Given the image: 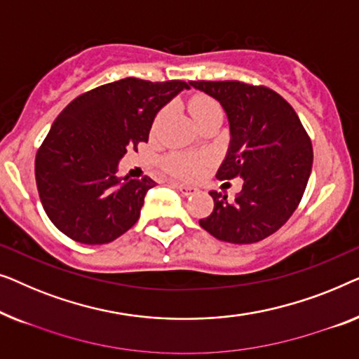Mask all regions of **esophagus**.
<instances>
[{
  "mask_svg": "<svg viewBox=\"0 0 359 359\" xmlns=\"http://www.w3.org/2000/svg\"><path fill=\"white\" fill-rule=\"evenodd\" d=\"M174 185H175V189H179V190H180L182 194H184V195H194L195 191H196L195 187H191V185L179 184V182H174Z\"/></svg>",
  "mask_w": 359,
  "mask_h": 359,
  "instance_id": "1",
  "label": "esophagus"
}]
</instances>
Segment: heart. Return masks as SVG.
I'll return each mask as SVG.
<instances>
[{
  "label": "heart",
  "mask_w": 359,
  "mask_h": 359,
  "mask_svg": "<svg viewBox=\"0 0 359 359\" xmlns=\"http://www.w3.org/2000/svg\"><path fill=\"white\" fill-rule=\"evenodd\" d=\"M218 107V104L215 102L213 99L206 97V95H196V97L191 99L190 102V112L194 115V118H200L201 115H205L210 110ZM165 169L169 170L170 174H174L175 177L180 179H194L196 174L200 172L201 165H203V161H201L198 156L194 154H185V153H174L169 154L168 158L164 159Z\"/></svg>",
  "instance_id": "b5f03b06"
}]
</instances>
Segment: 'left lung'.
<instances>
[{"mask_svg":"<svg viewBox=\"0 0 359 359\" xmlns=\"http://www.w3.org/2000/svg\"><path fill=\"white\" fill-rule=\"evenodd\" d=\"M218 100L228 115L231 141L216 177H242V190L210 191L215 208L200 226L216 239L254 244L278 231L304 195L312 144L294 109L265 86L241 81H190Z\"/></svg>","mask_w":359,"mask_h":359,"instance_id":"obj_1","label":"left lung"}]
</instances>
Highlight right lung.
<instances>
[{
	"label": "right lung",
	"instance_id": "1",
	"mask_svg": "<svg viewBox=\"0 0 359 359\" xmlns=\"http://www.w3.org/2000/svg\"><path fill=\"white\" fill-rule=\"evenodd\" d=\"M190 84L125 78L73 100L35 156V180L50 221L69 239L109 244L140 218L149 177L120 179L118 163L148 141L156 114Z\"/></svg>",
	"mask_w": 359,
	"mask_h": 359
}]
</instances>
